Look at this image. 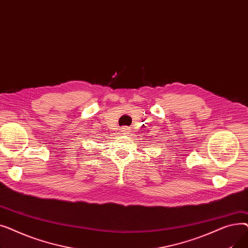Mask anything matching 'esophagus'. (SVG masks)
Segmentation results:
<instances>
[{"mask_svg": "<svg viewBox=\"0 0 248 248\" xmlns=\"http://www.w3.org/2000/svg\"><path fill=\"white\" fill-rule=\"evenodd\" d=\"M129 132H131V129H129L128 127H124V128H123V133H124V135H128V134H129Z\"/></svg>", "mask_w": 248, "mask_h": 248, "instance_id": "34e87169", "label": "esophagus"}]
</instances>
